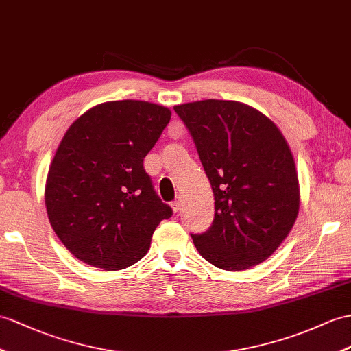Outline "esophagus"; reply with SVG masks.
<instances>
[{"label":"esophagus","mask_w":351,"mask_h":351,"mask_svg":"<svg viewBox=\"0 0 351 351\" xmlns=\"http://www.w3.org/2000/svg\"><path fill=\"white\" fill-rule=\"evenodd\" d=\"M171 208H173L174 213L180 211V208H182V201H180V199H176V201L171 202Z\"/></svg>","instance_id":"obj_1"}]
</instances>
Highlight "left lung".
<instances>
[{
	"label": "left lung",
	"mask_w": 351,
	"mask_h": 351,
	"mask_svg": "<svg viewBox=\"0 0 351 351\" xmlns=\"http://www.w3.org/2000/svg\"><path fill=\"white\" fill-rule=\"evenodd\" d=\"M189 130L215 193V220L192 235L205 261L244 271L267 261L292 230L299 182L286 138L244 102L204 99L174 107Z\"/></svg>",
	"instance_id": "obj_1"
}]
</instances>
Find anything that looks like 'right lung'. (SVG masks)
Listing matches in <instances>:
<instances>
[{"label": "right lung", "mask_w": 351, "mask_h": 351, "mask_svg": "<svg viewBox=\"0 0 351 351\" xmlns=\"http://www.w3.org/2000/svg\"><path fill=\"white\" fill-rule=\"evenodd\" d=\"M169 119L164 106L123 99L89 108L68 128L45 202L55 234L79 261L106 271L131 267L173 215L143 167Z\"/></svg>", "instance_id": "1"}]
</instances>
